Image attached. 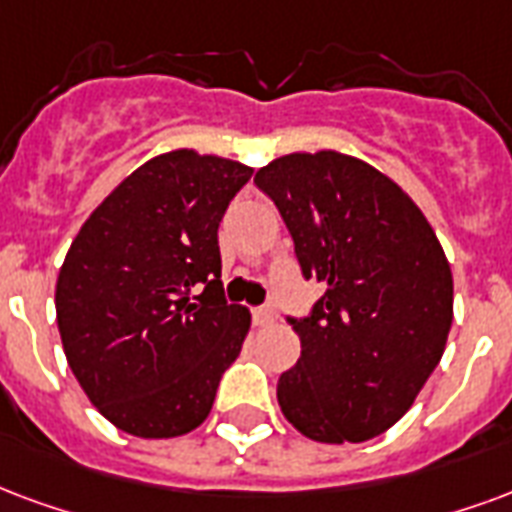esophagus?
Segmentation results:
<instances>
[{"label":"esophagus","mask_w":512,"mask_h":512,"mask_svg":"<svg viewBox=\"0 0 512 512\" xmlns=\"http://www.w3.org/2000/svg\"><path fill=\"white\" fill-rule=\"evenodd\" d=\"M252 317H255V325H271L274 323V306H257V309H252Z\"/></svg>","instance_id":"1"}]
</instances>
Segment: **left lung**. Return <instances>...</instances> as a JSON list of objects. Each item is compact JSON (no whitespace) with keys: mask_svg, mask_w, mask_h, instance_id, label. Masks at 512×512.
<instances>
[{"mask_svg":"<svg viewBox=\"0 0 512 512\" xmlns=\"http://www.w3.org/2000/svg\"><path fill=\"white\" fill-rule=\"evenodd\" d=\"M293 236L304 279L325 293L287 317L301 358L276 382L285 418L317 442L391 429L437 369L453 323V276L407 192L339 154H287L257 170Z\"/></svg>","mask_w":512,"mask_h":512,"instance_id":"left-lung-1","label":"left lung"}]
</instances>
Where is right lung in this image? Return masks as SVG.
I'll return each mask as SVG.
<instances>
[{
	"label": "right lung",
	"mask_w": 512,
	"mask_h": 512,
	"mask_svg": "<svg viewBox=\"0 0 512 512\" xmlns=\"http://www.w3.org/2000/svg\"><path fill=\"white\" fill-rule=\"evenodd\" d=\"M249 176L198 151L160 154L94 208L64 257V355L89 401L127 434L198 429L241 352L249 312L225 301L217 230Z\"/></svg>",
	"instance_id": "right-lung-1"
}]
</instances>
